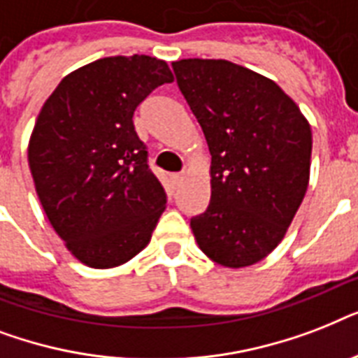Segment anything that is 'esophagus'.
Segmentation results:
<instances>
[{"mask_svg": "<svg viewBox=\"0 0 358 358\" xmlns=\"http://www.w3.org/2000/svg\"><path fill=\"white\" fill-rule=\"evenodd\" d=\"M182 182H184V174H171V184H173V187H180Z\"/></svg>", "mask_w": 358, "mask_h": 358, "instance_id": "esophagus-1", "label": "esophagus"}]
</instances>
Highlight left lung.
Wrapping results in <instances>:
<instances>
[{
    "instance_id": "left-lung-1",
    "label": "left lung",
    "mask_w": 358,
    "mask_h": 358,
    "mask_svg": "<svg viewBox=\"0 0 358 358\" xmlns=\"http://www.w3.org/2000/svg\"><path fill=\"white\" fill-rule=\"evenodd\" d=\"M176 83L212 154V199L191 219L219 266L247 267L284 239L310 178L312 131L273 80L224 59L174 61Z\"/></svg>"
}]
</instances>
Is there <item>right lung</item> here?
Here are the masks:
<instances>
[{"label":"right lung","mask_w":358,"mask_h":358,"mask_svg":"<svg viewBox=\"0 0 358 358\" xmlns=\"http://www.w3.org/2000/svg\"><path fill=\"white\" fill-rule=\"evenodd\" d=\"M173 80L150 55L98 59L64 76L36 117L27 146L36 195L85 266H122L150 243L167 195L148 169L134 113Z\"/></svg>","instance_id":"obj_1"}]
</instances>
